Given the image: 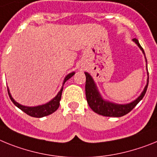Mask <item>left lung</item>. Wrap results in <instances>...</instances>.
Segmentation results:
<instances>
[{"label":"left lung","instance_id":"8db88e82","mask_svg":"<svg viewBox=\"0 0 157 157\" xmlns=\"http://www.w3.org/2000/svg\"><path fill=\"white\" fill-rule=\"evenodd\" d=\"M133 41L139 46V48L142 50L143 54H144V50H143V48L139 43L138 40L137 39H133ZM145 61L147 62L146 58H145ZM84 73H85V76H86L85 94H86L87 102H88L89 107H91L92 111H95V113H97L98 114L103 115V116L122 117L125 114H128L143 99L147 91V88H148V79H147L146 86L144 87V90L140 95V96H138L135 100H133L131 103H126V104H116V103H111V102L104 100L101 96V95L99 94L97 87H96V84L94 82L93 79L91 77V75L89 73H86V72Z\"/></svg>","mask_w":157,"mask_h":157}]
</instances>
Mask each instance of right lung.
I'll use <instances>...</instances> for the list:
<instances>
[{
  "label": "right lung",
  "mask_w": 157,
  "mask_h": 157,
  "mask_svg": "<svg viewBox=\"0 0 157 157\" xmlns=\"http://www.w3.org/2000/svg\"><path fill=\"white\" fill-rule=\"evenodd\" d=\"M74 74V72L68 74L67 76L65 77V80H64L63 84H65L66 80L70 79ZM62 90H63V86L62 87V88H61V90H60L59 92L58 93V95H56L52 100H50V102L46 103V104L39 105V106H36V107H27V106H23V105L20 104V103H18L17 102L15 101L14 99L12 97L10 92H9V88H8V93H9V97H10L12 102H13L18 108H20L21 111H23L24 112H25L26 114H28V115H30V116L31 117H35V118H42V117L46 116V115H49V114H52V113H54V111H56L58 110V108L59 107L60 105L61 97H62Z\"/></svg>",
  "instance_id": "right-lung-1"
}]
</instances>
